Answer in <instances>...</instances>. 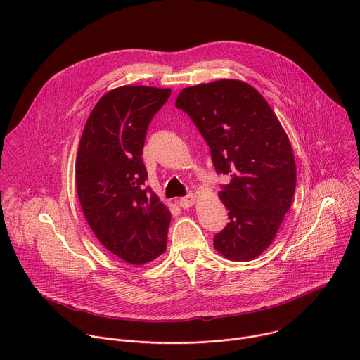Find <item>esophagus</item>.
<instances>
[{"label":"esophagus","instance_id":"34e87169","mask_svg":"<svg viewBox=\"0 0 360 360\" xmlns=\"http://www.w3.org/2000/svg\"><path fill=\"white\" fill-rule=\"evenodd\" d=\"M178 204H179V207H182V208H189L191 205L195 204V195H194V194H189V195L181 198V200L178 201Z\"/></svg>","mask_w":360,"mask_h":360}]
</instances>
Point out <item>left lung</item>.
Masks as SVG:
<instances>
[{
    "mask_svg": "<svg viewBox=\"0 0 360 360\" xmlns=\"http://www.w3.org/2000/svg\"><path fill=\"white\" fill-rule=\"evenodd\" d=\"M175 105L205 139L217 174L230 176L219 193L230 223L214 236L215 250L234 262L257 257L292 204L297 166L288 136L262 94L238 79L184 88Z\"/></svg>",
    "mask_w": 360,
    "mask_h": 360,
    "instance_id": "obj_1",
    "label": "left lung"
}]
</instances>
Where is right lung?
Instances as JSON below:
<instances>
[{"label":"right lung","instance_id":"1","mask_svg":"<svg viewBox=\"0 0 360 360\" xmlns=\"http://www.w3.org/2000/svg\"><path fill=\"white\" fill-rule=\"evenodd\" d=\"M171 88L124 85L108 91L89 114L77 153V193L100 243L130 265L166 250L171 212L150 189L141 160L150 120Z\"/></svg>","mask_w":360,"mask_h":360}]
</instances>
